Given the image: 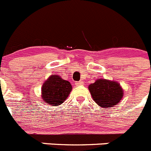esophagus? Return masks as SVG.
I'll return each instance as SVG.
<instances>
[{
	"instance_id": "1",
	"label": "esophagus",
	"mask_w": 151,
	"mask_h": 151,
	"mask_svg": "<svg viewBox=\"0 0 151 151\" xmlns=\"http://www.w3.org/2000/svg\"><path fill=\"white\" fill-rule=\"evenodd\" d=\"M83 84V82H82V81H78V82H76L75 83V85L77 86H81Z\"/></svg>"
}]
</instances>
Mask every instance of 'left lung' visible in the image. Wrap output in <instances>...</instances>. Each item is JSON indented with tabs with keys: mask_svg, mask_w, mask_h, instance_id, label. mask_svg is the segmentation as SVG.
Wrapping results in <instances>:
<instances>
[{
	"mask_svg": "<svg viewBox=\"0 0 151 151\" xmlns=\"http://www.w3.org/2000/svg\"><path fill=\"white\" fill-rule=\"evenodd\" d=\"M92 97L102 108H111L119 103L123 96L121 86L116 82L99 79L89 86Z\"/></svg>",
	"mask_w": 151,
	"mask_h": 151,
	"instance_id": "left-lung-1",
	"label": "left lung"
}]
</instances>
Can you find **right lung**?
<instances>
[{"instance_id": "add662e5", "label": "right lung", "mask_w": 151, "mask_h": 151, "mask_svg": "<svg viewBox=\"0 0 151 151\" xmlns=\"http://www.w3.org/2000/svg\"><path fill=\"white\" fill-rule=\"evenodd\" d=\"M72 86L70 83L58 75L50 76L42 86V98L50 105L58 106L65 101Z\"/></svg>"}]
</instances>
